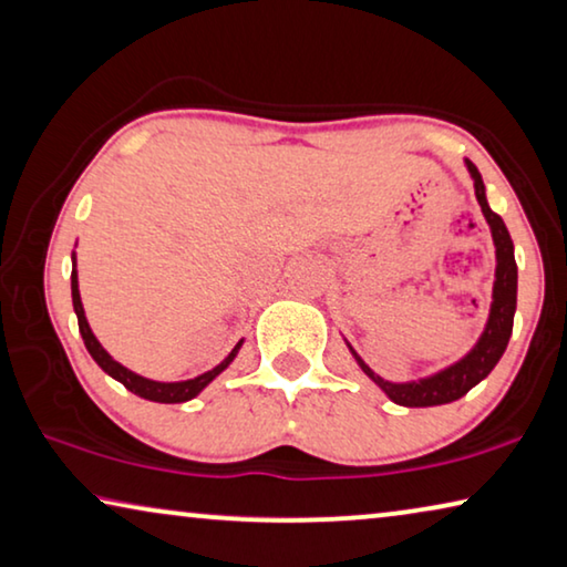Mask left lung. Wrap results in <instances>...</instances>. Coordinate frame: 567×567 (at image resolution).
I'll return each mask as SVG.
<instances>
[{"instance_id":"obj_1","label":"left lung","mask_w":567,"mask_h":567,"mask_svg":"<svg viewBox=\"0 0 567 567\" xmlns=\"http://www.w3.org/2000/svg\"><path fill=\"white\" fill-rule=\"evenodd\" d=\"M466 167L473 177V188H476V200L484 214L488 229H492V239L496 247V272H494V290H492V310H488V320L484 333L478 336V341L466 357L455 361V364L445 367L435 374L412 379V382H386L377 374L374 369H369L364 359L349 346L351 357L357 359L361 371L382 390L392 402L402 404V408H435V404H447L461 400L463 394L473 390L481 379L492 374V369L499 364L502 353L509 343L512 326H514V310H517V261H514V244L512 236L506 231L499 214H494L492 206L486 200V188L481 181L478 167L466 159Z\"/></svg>"}]
</instances>
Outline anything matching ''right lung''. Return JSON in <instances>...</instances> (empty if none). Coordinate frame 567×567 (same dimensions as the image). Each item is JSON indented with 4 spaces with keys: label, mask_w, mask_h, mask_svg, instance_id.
Masks as SVG:
<instances>
[{
    "label": "right lung",
    "mask_w": 567,
    "mask_h": 567,
    "mask_svg": "<svg viewBox=\"0 0 567 567\" xmlns=\"http://www.w3.org/2000/svg\"><path fill=\"white\" fill-rule=\"evenodd\" d=\"M73 259V269H71V298H73V310H75V318H79V331L83 336V343H86V349L91 353V359L96 361V364L106 371L109 377L116 379V382H122L126 390L134 392L142 400H150V402H163V404H175V402H188L193 396H198L206 386L214 382V379L221 374V371L231 364L236 359V353H239L241 343L239 341L231 349L229 357H226L221 364L214 367L210 371H203V374L193 377V379H183V382H155V379H147V377H140L134 374L132 369L122 367L120 361L112 359V353H109L104 346L99 343V338L91 331L89 320H86V310H83V302H81V292H79V269H75V251L71 255Z\"/></svg>",
    "instance_id": "add662e5"
}]
</instances>
